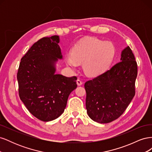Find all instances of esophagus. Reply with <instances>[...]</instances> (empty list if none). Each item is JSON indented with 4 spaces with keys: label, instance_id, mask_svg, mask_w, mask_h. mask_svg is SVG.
Returning a JSON list of instances; mask_svg holds the SVG:
<instances>
[{
    "label": "esophagus",
    "instance_id": "obj_1",
    "mask_svg": "<svg viewBox=\"0 0 152 152\" xmlns=\"http://www.w3.org/2000/svg\"><path fill=\"white\" fill-rule=\"evenodd\" d=\"M77 84L78 86H81L82 84H83V82H82L80 79H78L77 80Z\"/></svg>",
    "mask_w": 152,
    "mask_h": 152
}]
</instances>
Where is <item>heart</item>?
I'll return each instance as SVG.
<instances>
[{"instance_id": "b5f03b06", "label": "heart", "mask_w": 152, "mask_h": 152, "mask_svg": "<svg viewBox=\"0 0 152 152\" xmlns=\"http://www.w3.org/2000/svg\"><path fill=\"white\" fill-rule=\"evenodd\" d=\"M115 55V48L110 42L95 38H87L77 44L72 53L66 56L68 66L75 68L83 63L82 68L86 75L96 77L102 74L111 63Z\"/></svg>"}]
</instances>
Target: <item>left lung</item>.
I'll return each instance as SVG.
<instances>
[{
  "mask_svg": "<svg viewBox=\"0 0 152 152\" xmlns=\"http://www.w3.org/2000/svg\"><path fill=\"white\" fill-rule=\"evenodd\" d=\"M137 74L135 57L127 46L122 51L121 61L86 82V107L92 120L109 123L121 115L135 95Z\"/></svg>",
  "mask_w": 152,
  "mask_h": 152,
  "instance_id": "left-lung-1",
  "label": "left lung"
}]
</instances>
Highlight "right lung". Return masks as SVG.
<instances>
[{
  "label": "right lung",
  "mask_w": 152,
  "mask_h": 152,
  "mask_svg": "<svg viewBox=\"0 0 152 152\" xmlns=\"http://www.w3.org/2000/svg\"><path fill=\"white\" fill-rule=\"evenodd\" d=\"M59 36L44 37L21 59L17 73L19 96L28 111L44 122L63 113L68 96L77 87V77L56 74L55 64L63 56Z\"/></svg>",
  "instance_id": "right-lung-1"
}]
</instances>
